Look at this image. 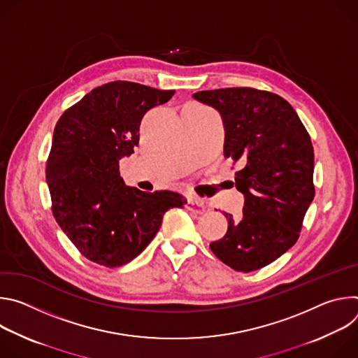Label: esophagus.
I'll return each instance as SVG.
<instances>
[{
	"label": "esophagus",
	"mask_w": 358,
	"mask_h": 358,
	"mask_svg": "<svg viewBox=\"0 0 358 358\" xmlns=\"http://www.w3.org/2000/svg\"><path fill=\"white\" fill-rule=\"evenodd\" d=\"M187 207L192 213L202 214L203 211H206V202H203V199L196 195H189L187 199Z\"/></svg>",
	"instance_id": "obj_1"
}]
</instances>
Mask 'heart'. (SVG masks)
<instances>
[{
	"label": "heart",
	"mask_w": 358,
	"mask_h": 358,
	"mask_svg": "<svg viewBox=\"0 0 358 358\" xmlns=\"http://www.w3.org/2000/svg\"><path fill=\"white\" fill-rule=\"evenodd\" d=\"M198 106H199V105H198Z\"/></svg>",
	"instance_id": "b5f03b06"
}]
</instances>
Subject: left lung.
Masks as SVG:
<instances>
[{"mask_svg":"<svg viewBox=\"0 0 358 358\" xmlns=\"http://www.w3.org/2000/svg\"><path fill=\"white\" fill-rule=\"evenodd\" d=\"M192 97L217 109L225 127L224 156L242 167L235 187L245 196L239 222L211 242L215 257L238 272L258 271L290 249L315 198L310 136L283 97L253 87L202 90Z\"/></svg>","mask_w":358,"mask_h":358,"instance_id":"8db88e82","label":"left lung"}]
</instances>
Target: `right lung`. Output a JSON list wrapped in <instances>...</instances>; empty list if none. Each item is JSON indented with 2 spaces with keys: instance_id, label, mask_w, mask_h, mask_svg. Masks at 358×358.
I'll list each match as a JSON object with an SVG mask.
<instances>
[{
  "instance_id": "obj_1",
  "label": "right lung",
  "mask_w": 358,
  "mask_h": 358,
  "mask_svg": "<svg viewBox=\"0 0 358 358\" xmlns=\"http://www.w3.org/2000/svg\"><path fill=\"white\" fill-rule=\"evenodd\" d=\"M176 90L127 80L101 85L58 120L46 162L52 213L89 261L117 268L133 261L156 236L164 214L187 201L174 191L127 187L119 160L134 152L143 116Z\"/></svg>"
}]
</instances>
